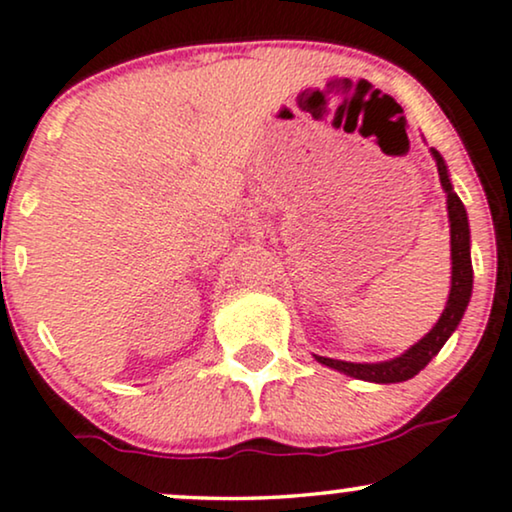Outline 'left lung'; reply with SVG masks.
<instances>
[{
	"label": "left lung",
	"instance_id": "8db88e82",
	"mask_svg": "<svg viewBox=\"0 0 512 512\" xmlns=\"http://www.w3.org/2000/svg\"><path fill=\"white\" fill-rule=\"evenodd\" d=\"M434 161H437L439 180L441 187L446 192V208H449V223H451V294L446 301L444 313L437 320V325L432 327L418 344H413L406 353L391 358V361L382 363H349V361H334V358L315 356V361L334 368L344 375L356 377V380L365 382H377V384H394V382H406L410 377H415L418 372L432 361L434 356L441 351V346L446 344V339L456 332V327L463 318L465 308L470 304L472 296V261H470V225H468V213H465L463 201L449 180V170L441 159L437 149H432Z\"/></svg>",
	"mask_w": 512,
	"mask_h": 512
}]
</instances>
